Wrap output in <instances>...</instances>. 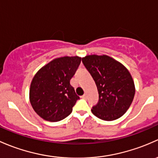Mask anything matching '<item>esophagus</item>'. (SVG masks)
<instances>
[{
    "instance_id": "34e87169",
    "label": "esophagus",
    "mask_w": 158,
    "mask_h": 158,
    "mask_svg": "<svg viewBox=\"0 0 158 158\" xmlns=\"http://www.w3.org/2000/svg\"><path fill=\"white\" fill-rule=\"evenodd\" d=\"M81 98L84 99V100H86V99H87V94H84V95H83V96H81Z\"/></svg>"
}]
</instances>
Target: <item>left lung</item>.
<instances>
[{"label": "left lung", "mask_w": 158, "mask_h": 158, "mask_svg": "<svg viewBox=\"0 0 158 158\" xmlns=\"http://www.w3.org/2000/svg\"><path fill=\"white\" fill-rule=\"evenodd\" d=\"M82 62L95 81L99 101L91 110L100 119L113 121L126 113L134 99L135 87L128 70L108 55H90Z\"/></svg>", "instance_id": "left-lung-1"}]
</instances>
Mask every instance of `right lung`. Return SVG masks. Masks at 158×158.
<instances>
[{"label": "right lung", "mask_w": 158, "mask_h": 158, "mask_svg": "<svg viewBox=\"0 0 158 158\" xmlns=\"http://www.w3.org/2000/svg\"><path fill=\"white\" fill-rule=\"evenodd\" d=\"M81 61L78 56L57 58L35 74L30 84V101L34 111L43 119L58 122L71 114L80 97L70 81Z\"/></svg>", "instance_id": "1"}]
</instances>
